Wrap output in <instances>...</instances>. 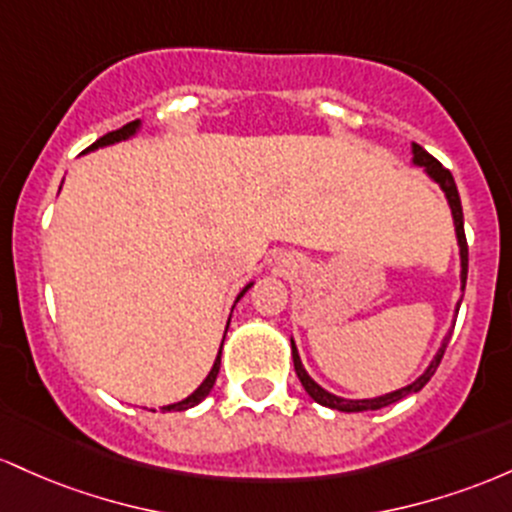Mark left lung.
Segmentation results:
<instances>
[{
	"label": "left lung",
	"mask_w": 512,
	"mask_h": 512,
	"mask_svg": "<svg viewBox=\"0 0 512 512\" xmlns=\"http://www.w3.org/2000/svg\"><path fill=\"white\" fill-rule=\"evenodd\" d=\"M411 164L413 166H421L423 174H426L428 179L440 188L442 195H445L447 205H450L452 225H455V237H457V246H459V283H462V292H464V285H467L469 249H467V237H464V215H462V203H459V193H457L455 179H452L450 171H447L445 166L438 162V159L430 157L426 149L418 147L416 142H411ZM459 304H462V297H459L457 304H455V319H457V312H459ZM450 336H452V329L445 333V338H442V341H440L438 353L433 355V360H430L426 370H423V375H418L416 380H413L411 384H406V387L394 389V392L382 394V396H372V399H346V396H338V394L329 392V389H324L319 382H314L312 377H309L307 370H304L302 358H300V350H297L295 338H292V336H290V346H292V363H295V372H297V377H300L304 392L312 396V399L317 401V404L326 406V409L343 411V413H360V411L384 409V406L401 401V399H404V396L421 392V389L428 384L430 377L435 375V370H438L442 355H445L447 343H450Z\"/></svg>",
	"instance_id": "1"
}]
</instances>
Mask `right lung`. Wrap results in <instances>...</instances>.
I'll use <instances>...</instances> for the list:
<instances>
[{"label":"right lung","mask_w":512,"mask_h":512,"mask_svg":"<svg viewBox=\"0 0 512 512\" xmlns=\"http://www.w3.org/2000/svg\"><path fill=\"white\" fill-rule=\"evenodd\" d=\"M142 130V120H132V123H128V125H123V128L120 130H113V132H108V135H103L101 140H96L94 145H91L89 149H86L84 154H89V152H96V149H101V147H111V145H118V142H128V140H132V137L137 135V132ZM62 188V186H60ZM254 285V280H251L249 285L244 287V290L239 292L237 295V300H234V304H237L241 297L246 295V292H249V287ZM234 309V307H232ZM229 319H232V314H229ZM229 319H227V326H225V336H227V329H229ZM225 336H222V343H225ZM220 363H222V346H220V350H217V358H215V363H212V367H210V372H208V377H205L203 382H200V387L195 389L193 394H188L186 399H181V401H176V404H169V406H159V411L162 413H169V411H188V409H193V406H198L200 401L205 399V396L210 394V389L215 387V380H217V375H220ZM154 411V409H152Z\"/></svg>","instance_id":"right-lung-1"}]
</instances>
